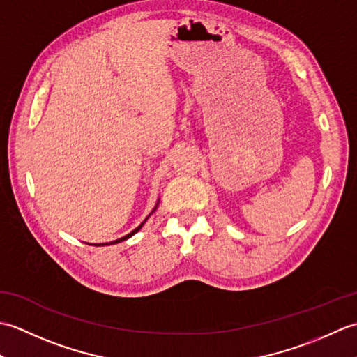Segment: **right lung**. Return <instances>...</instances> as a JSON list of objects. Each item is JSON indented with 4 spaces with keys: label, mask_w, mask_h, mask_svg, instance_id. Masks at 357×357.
<instances>
[{
    "label": "right lung",
    "mask_w": 357,
    "mask_h": 357,
    "mask_svg": "<svg viewBox=\"0 0 357 357\" xmlns=\"http://www.w3.org/2000/svg\"><path fill=\"white\" fill-rule=\"evenodd\" d=\"M146 221H147V219H146ZM146 221H144V222H146ZM144 222H142V224H141V225L138 227V229H135V230H133L132 233H128V234H127V236H124V238H121V239H116V241H113V242H110V244H116V242H123V241L128 239V238H130V236H133V234H135L136 231H138V230L141 229V227L144 225ZM95 245H101V244H95ZM102 245H104V244H102ZM105 245H109V244H105Z\"/></svg>",
    "instance_id": "obj_1"
}]
</instances>
